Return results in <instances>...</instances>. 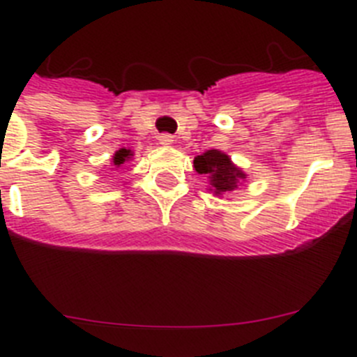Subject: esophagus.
<instances>
[{
    "label": "esophagus",
    "mask_w": 357,
    "mask_h": 357,
    "mask_svg": "<svg viewBox=\"0 0 357 357\" xmlns=\"http://www.w3.org/2000/svg\"><path fill=\"white\" fill-rule=\"evenodd\" d=\"M159 143H160V144H172V143H173V135H169V134H160V135H159Z\"/></svg>",
    "instance_id": "1"
}]
</instances>
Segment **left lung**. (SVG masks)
<instances>
[{"label":"left lung","instance_id":"8db88e82","mask_svg":"<svg viewBox=\"0 0 357 357\" xmlns=\"http://www.w3.org/2000/svg\"><path fill=\"white\" fill-rule=\"evenodd\" d=\"M195 169L200 175H207L211 181V185L214 188V193L222 195L238 185L241 178H245V173L234 164L230 162L229 155L223 151L207 150L206 153L195 157Z\"/></svg>","mask_w":357,"mask_h":357}]
</instances>
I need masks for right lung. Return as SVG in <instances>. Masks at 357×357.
<instances>
[{
	"instance_id": "add662e5",
	"label": "right lung",
	"mask_w": 357,
	"mask_h": 357,
	"mask_svg": "<svg viewBox=\"0 0 357 357\" xmlns=\"http://www.w3.org/2000/svg\"><path fill=\"white\" fill-rule=\"evenodd\" d=\"M130 155H132L130 150H127V148H121V150H118L114 153V159H112V162H114L116 168H119V166H121L125 160L130 159Z\"/></svg>"
}]
</instances>
